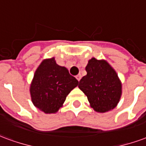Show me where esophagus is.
<instances>
[{"mask_svg":"<svg viewBox=\"0 0 146 146\" xmlns=\"http://www.w3.org/2000/svg\"><path fill=\"white\" fill-rule=\"evenodd\" d=\"M76 80H77L78 81H80V79H81V74H78L76 76Z\"/></svg>","mask_w":146,"mask_h":146,"instance_id":"obj_1","label":"esophagus"}]
</instances>
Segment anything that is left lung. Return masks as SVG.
I'll return each instance as SVG.
<instances>
[{
  "instance_id": "obj_1",
  "label": "left lung",
  "mask_w": 146,
  "mask_h": 146,
  "mask_svg": "<svg viewBox=\"0 0 146 146\" xmlns=\"http://www.w3.org/2000/svg\"><path fill=\"white\" fill-rule=\"evenodd\" d=\"M87 74L79 83V88L87 96L91 106L99 113H106L117 106L122 94L118 75L105 60L92 58L86 66Z\"/></svg>"
}]
</instances>
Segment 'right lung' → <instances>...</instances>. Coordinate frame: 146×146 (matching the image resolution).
<instances>
[{"instance_id":"add662e5","label":"right lung","mask_w":146,"mask_h":146,"mask_svg":"<svg viewBox=\"0 0 146 146\" xmlns=\"http://www.w3.org/2000/svg\"><path fill=\"white\" fill-rule=\"evenodd\" d=\"M78 83L67 69L56 63L55 59L45 60L33 76L30 89L32 102L45 113H56Z\"/></svg>"}]
</instances>
